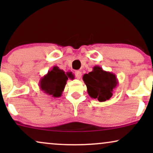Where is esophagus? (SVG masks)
Masks as SVG:
<instances>
[{
    "label": "esophagus",
    "instance_id": "34e87169",
    "mask_svg": "<svg viewBox=\"0 0 153 153\" xmlns=\"http://www.w3.org/2000/svg\"><path fill=\"white\" fill-rule=\"evenodd\" d=\"M74 74H75V76L76 77V79H81V72H80V71H76V72H74Z\"/></svg>",
    "mask_w": 153,
    "mask_h": 153
}]
</instances>
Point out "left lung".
<instances>
[{"label":"left lung","mask_w":153,"mask_h":153,"mask_svg":"<svg viewBox=\"0 0 153 153\" xmlns=\"http://www.w3.org/2000/svg\"><path fill=\"white\" fill-rule=\"evenodd\" d=\"M83 80L87 86L90 97L97 99L99 102H105L113 95L114 89L118 84L116 74L102 70L99 66H95L93 71L85 74Z\"/></svg>","instance_id":"1"}]
</instances>
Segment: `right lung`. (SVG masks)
<instances>
[{"instance_id":"1","label":"right lung","mask_w":153,"mask_h":153,"mask_svg":"<svg viewBox=\"0 0 153 153\" xmlns=\"http://www.w3.org/2000/svg\"><path fill=\"white\" fill-rule=\"evenodd\" d=\"M72 73H65L57 66H54L39 81V88L46 94L53 97H59L67 83L68 77L72 79Z\"/></svg>"}]
</instances>
